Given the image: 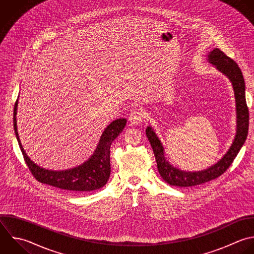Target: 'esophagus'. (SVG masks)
I'll list each match as a JSON object with an SVG mask.
<instances>
[{"label":"esophagus","mask_w":254,"mask_h":254,"mask_svg":"<svg viewBox=\"0 0 254 254\" xmlns=\"http://www.w3.org/2000/svg\"><path fill=\"white\" fill-rule=\"evenodd\" d=\"M144 118H145L144 113L139 109H135L131 112V114L129 116V121L132 125H139L142 123Z\"/></svg>","instance_id":"obj_1"}]
</instances>
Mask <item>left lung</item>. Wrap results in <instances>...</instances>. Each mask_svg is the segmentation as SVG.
Segmentation results:
<instances>
[{"label":"left lung","instance_id":"obj_1","mask_svg":"<svg viewBox=\"0 0 254 254\" xmlns=\"http://www.w3.org/2000/svg\"><path fill=\"white\" fill-rule=\"evenodd\" d=\"M206 61L214 65L220 73L225 75L232 84L236 106V134L229 149L219 161L204 170L190 172L181 170L170 164L165 157L161 140L155 133V130L151 126H148L146 135L153 148L158 171L163 180L172 186L189 188L216 179L231 165L247 137L249 113L245 100V83L240 68L234 61L218 49L210 51L207 54Z\"/></svg>","mask_w":254,"mask_h":254}]
</instances>
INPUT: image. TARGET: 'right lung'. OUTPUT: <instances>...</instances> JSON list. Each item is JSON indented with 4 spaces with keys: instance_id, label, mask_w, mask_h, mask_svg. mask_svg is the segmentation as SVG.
<instances>
[{
    "instance_id": "right-lung-1",
    "label": "right lung",
    "mask_w": 254,
    "mask_h": 254,
    "mask_svg": "<svg viewBox=\"0 0 254 254\" xmlns=\"http://www.w3.org/2000/svg\"><path fill=\"white\" fill-rule=\"evenodd\" d=\"M18 100L14 109V129L25 161L34 177L41 183L73 192H87L105 186L110 177V146L126 126L125 118L116 119L103 131L99 143L91 157L72 169L54 171L38 166L27 155L21 143L17 127Z\"/></svg>"
}]
</instances>
